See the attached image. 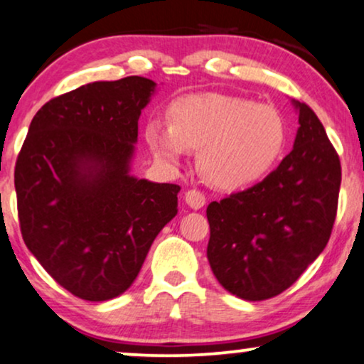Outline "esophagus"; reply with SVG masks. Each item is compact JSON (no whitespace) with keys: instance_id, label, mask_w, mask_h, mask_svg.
<instances>
[{"instance_id":"1","label":"esophagus","mask_w":364,"mask_h":364,"mask_svg":"<svg viewBox=\"0 0 364 364\" xmlns=\"http://www.w3.org/2000/svg\"><path fill=\"white\" fill-rule=\"evenodd\" d=\"M186 203L189 204L192 209H200V208H204V204H205V196L200 191L191 189L186 192Z\"/></svg>"}]
</instances>
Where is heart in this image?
I'll return each mask as SVG.
<instances>
[{
    "mask_svg": "<svg viewBox=\"0 0 364 364\" xmlns=\"http://www.w3.org/2000/svg\"><path fill=\"white\" fill-rule=\"evenodd\" d=\"M168 128L148 124L145 138L161 164H182L199 150V168L223 191H237L270 172L284 150L285 124L275 107L219 92L192 94L168 107Z\"/></svg>",
    "mask_w": 364,
    "mask_h": 364,
    "instance_id": "1",
    "label": "heart"
}]
</instances>
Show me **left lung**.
Returning <instances> with one entry per match:
<instances>
[{"label": "left lung", "instance_id": "obj_1", "mask_svg": "<svg viewBox=\"0 0 364 364\" xmlns=\"http://www.w3.org/2000/svg\"><path fill=\"white\" fill-rule=\"evenodd\" d=\"M294 150L250 189L208 205V259L228 291L264 300L289 289L322 253L338 214L341 161L306 102Z\"/></svg>", "mask_w": 364, "mask_h": 364}]
</instances>
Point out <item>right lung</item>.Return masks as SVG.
I'll list each match as a JSON object with an SVG mask.
<instances>
[{"mask_svg": "<svg viewBox=\"0 0 364 364\" xmlns=\"http://www.w3.org/2000/svg\"><path fill=\"white\" fill-rule=\"evenodd\" d=\"M154 80L92 82L40 107L15 165L26 248L58 285L102 302L129 289L177 214L175 183L129 175Z\"/></svg>", "mask_w": 364, "mask_h": 364, "instance_id": "add662e5", "label": "right lung"}]
</instances>
